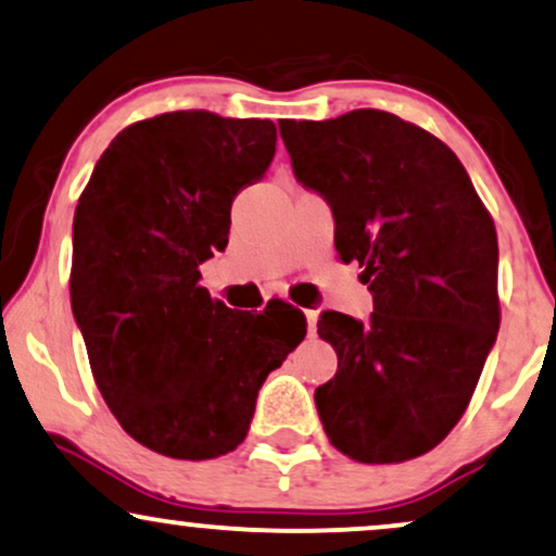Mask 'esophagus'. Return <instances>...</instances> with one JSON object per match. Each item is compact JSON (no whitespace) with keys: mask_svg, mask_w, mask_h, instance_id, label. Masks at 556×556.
I'll list each match as a JSON object with an SVG mask.
<instances>
[{"mask_svg":"<svg viewBox=\"0 0 556 556\" xmlns=\"http://www.w3.org/2000/svg\"><path fill=\"white\" fill-rule=\"evenodd\" d=\"M305 318H307V330H311V336L318 330V311H305Z\"/></svg>","mask_w":556,"mask_h":556,"instance_id":"obj_1","label":"esophagus"}]
</instances>
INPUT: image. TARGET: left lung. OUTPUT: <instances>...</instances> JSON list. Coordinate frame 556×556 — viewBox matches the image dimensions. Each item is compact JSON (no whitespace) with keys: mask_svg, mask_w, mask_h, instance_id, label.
Returning a JSON list of instances; mask_svg holds the SVG:
<instances>
[{"mask_svg":"<svg viewBox=\"0 0 556 556\" xmlns=\"http://www.w3.org/2000/svg\"><path fill=\"white\" fill-rule=\"evenodd\" d=\"M279 132L375 300L367 323L320 315L339 356L315 390L323 428L362 465L416 459L465 416L501 328L493 217L444 140L392 112L282 121Z\"/></svg>","mask_w":556,"mask_h":556,"instance_id":"8db88e82","label":"left lung"}]
</instances>
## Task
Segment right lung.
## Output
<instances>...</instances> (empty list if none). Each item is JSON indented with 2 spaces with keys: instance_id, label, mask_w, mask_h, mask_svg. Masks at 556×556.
I'll use <instances>...</instances> for the list:
<instances>
[{
  "instance_id": "1",
  "label": "right lung",
  "mask_w": 556,
  "mask_h": 556,
  "mask_svg": "<svg viewBox=\"0 0 556 556\" xmlns=\"http://www.w3.org/2000/svg\"><path fill=\"white\" fill-rule=\"evenodd\" d=\"M274 146L271 121L164 112L117 132L76 205L68 285L91 375L123 431L172 459L233 452L266 375L307 333L287 302L245 315L200 285Z\"/></svg>"
}]
</instances>
